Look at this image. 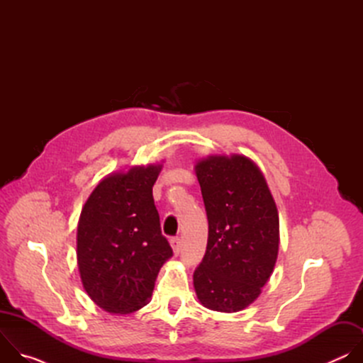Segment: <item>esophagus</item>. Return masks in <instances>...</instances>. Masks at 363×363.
<instances>
[{
  "mask_svg": "<svg viewBox=\"0 0 363 363\" xmlns=\"http://www.w3.org/2000/svg\"><path fill=\"white\" fill-rule=\"evenodd\" d=\"M171 247L174 250V254L178 255L181 252V248H182V242H181V238L179 237H175V238H171Z\"/></svg>",
  "mask_w": 363,
  "mask_h": 363,
  "instance_id": "34e87169",
  "label": "esophagus"
}]
</instances>
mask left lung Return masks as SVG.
I'll list each match as a JSON object with an SVG mask.
<instances>
[{"label": "left lung", "mask_w": 363, "mask_h": 363, "mask_svg": "<svg viewBox=\"0 0 363 363\" xmlns=\"http://www.w3.org/2000/svg\"><path fill=\"white\" fill-rule=\"evenodd\" d=\"M208 217V242L194 272L199 303L216 312L248 307L269 281L280 224L263 172L244 155H210L195 164Z\"/></svg>", "instance_id": "1"}]
</instances>
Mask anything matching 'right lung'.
I'll return each mask as SVG.
<instances>
[{"label":"right lung","mask_w":363,"mask_h":363,"mask_svg":"<svg viewBox=\"0 0 363 363\" xmlns=\"http://www.w3.org/2000/svg\"><path fill=\"white\" fill-rule=\"evenodd\" d=\"M162 164L106 175L77 224V267L89 297L108 313L129 315L150 300L172 248L152 196Z\"/></svg>","instance_id":"obj_1"}]
</instances>
